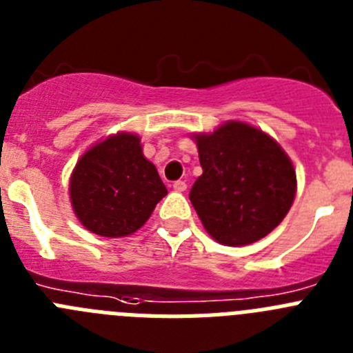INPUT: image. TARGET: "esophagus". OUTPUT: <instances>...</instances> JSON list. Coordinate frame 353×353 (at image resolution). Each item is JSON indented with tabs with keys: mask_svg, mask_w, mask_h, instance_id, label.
Returning a JSON list of instances; mask_svg holds the SVG:
<instances>
[{
	"mask_svg": "<svg viewBox=\"0 0 353 353\" xmlns=\"http://www.w3.org/2000/svg\"><path fill=\"white\" fill-rule=\"evenodd\" d=\"M187 189V183L183 182V180H176V182L173 183V191L176 192H183Z\"/></svg>",
	"mask_w": 353,
	"mask_h": 353,
	"instance_id": "34e87169",
	"label": "esophagus"
}]
</instances>
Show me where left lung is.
Masks as SVG:
<instances>
[{"label":"left lung","instance_id":"obj_1","mask_svg":"<svg viewBox=\"0 0 353 353\" xmlns=\"http://www.w3.org/2000/svg\"><path fill=\"white\" fill-rule=\"evenodd\" d=\"M191 138L203 174L189 198L208 235L236 248L279 226L297 192L295 168L281 145L258 127L236 120Z\"/></svg>","mask_w":353,"mask_h":353}]
</instances>
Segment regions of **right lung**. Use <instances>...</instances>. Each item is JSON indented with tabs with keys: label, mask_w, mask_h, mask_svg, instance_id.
I'll return each instance as SVG.
<instances>
[{
	"label": "right lung",
	"mask_w": 353,
	"mask_h": 353,
	"mask_svg": "<svg viewBox=\"0 0 353 353\" xmlns=\"http://www.w3.org/2000/svg\"><path fill=\"white\" fill-rule=\"evenodd\" d=\"M166 194L136 132L111 134L90 146L68 182V198L79 223L108 239L138 232Z\"/></svg>",
	"instance_id": "obj_1"
}]
</instances>
